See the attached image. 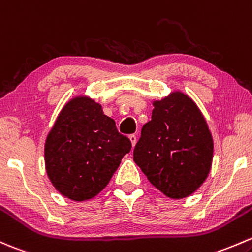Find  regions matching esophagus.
Segmentation results:
<instances>
[{
    "label": "esophagus",
    "mask_w": 252,
    "mask_h": 252,
    "mask_svg": "<svg viewBox=\"0 0 252 252\" xmlns=\"http://www.w3.org/2000/svg\"><path fill=\"white\" fill-rule=\"evenodd\" d=\"M129 140H130L131 142V146H135V144H136V135H129Z\"/></svg>",
    "instance_id": "34e87169"
}]
</instances>
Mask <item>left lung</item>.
Segmentation results:
<instances>
[{
  "label": "left lung",
  "instance_id": "8db88e82",
  "mask_svg": "<svg viewBox=\"0 0 252 252\" xmlns=\"http://www.w3.org/2000/svg\"><path fill=\"white\" fill-rule=\"evenodd\" d=\"M152 105V119L142 126L134 161L163 194L184 199L209 176L213 135L202 111L184 92H171Z\"/></svg>",
  "mask_w": 252,
  "mask_h": 252
}]
</instances>
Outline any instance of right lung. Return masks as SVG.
I'll return each instance as SVG.
<instances>
[{"instance_id":"obj_1","label":"right lung","mask_w":252,"mask_h":252,"mask_svg":"<svg viewBox=\"0 0 252 252\" xmlns=\"http://www.w3.org/2000/svg\"><path fill=\"white\" fill-rule=\"evenodd\" d=\"M131 142L116 122L87 95L68 100L44 144V164L55 189L75 202L94 198L107 186Z\"/></svg>"}]
</instances>
